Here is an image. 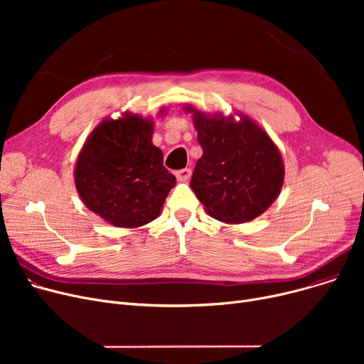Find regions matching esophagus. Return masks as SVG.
Masks as SVG:
<instances>
[{
	"label": "esophagus",
	"instance_id": "obj_1",
	"mask_svg": "<svg viewBox=\"0 0 364 364\" xmlns=\"http://www.w3.org/2000/svg\"><path fill=\"white\" fill-rule=\"evenodd\" d=\"M176 177H177V180H180V181H187L190 177H192V169H190V168L180 169V171L176 172Z\"/></svg>",
	"mask_w": 364,
	"mask_h": 364
}]
</instances>
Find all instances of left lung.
<instances>
[{
  "instance_id": "left-lung-1",
  "label": "left lung",
  "mask_w": 364,
  "mask_h": 364,
  "mask_svg": "<svg viewBox=\"0 0 364 364\" xmlns=\"http://www.w3.org/2000/svg\"><path fill=\"white\" fill-rule=\"evenodd\" d=\"M198 141L203 155L196 162L190 187L205 211L227 224L259 217L279 196L284 166L277 146L252 118L236 113L208 114L192 105Z\"/></svg>"
}]
</instances>
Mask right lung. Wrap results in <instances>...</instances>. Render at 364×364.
I'll use <instances>...</instances> for the list:
<instances>
[{
  "mask_svg": "<svg viewBox=\"0 0 364 364\" xmlns=\"http://www.w3.org/2000/svg\"><path fill=\"white\" fill-rule=\"evenodd\" d=\"M151 136L150 118L125 112L95 127L76 159L78 195L90 211L114 227L137 228L156 220L176 186Z\"/></svg>",
  "mask_w": 364,
  "mask_h": 364,
  "instance_id": "right-lung-1",
  "label": "right lung"
}]
</instances>
